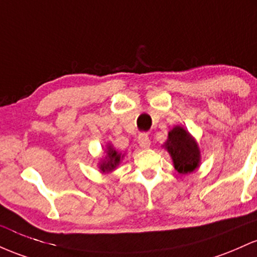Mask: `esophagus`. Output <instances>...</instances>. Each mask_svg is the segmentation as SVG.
Segmentation results:
<instances>
[{
	"label": "esophagus",
	"instance_id": "34e87169",
	"mask_svg": "<svg viewBox=\"0 0 257 257\" xmlns=\"http://www.w3.org/2000/svg\"><path fill=\"white\" fill-rule=\"evenodd\" d=\"M138 144H140L141 148H149L151 147V140L147 134H141L138 136Z\"/></svg>",
	"mask_w": 257,
	"mask_h": 257
}]
</instances>
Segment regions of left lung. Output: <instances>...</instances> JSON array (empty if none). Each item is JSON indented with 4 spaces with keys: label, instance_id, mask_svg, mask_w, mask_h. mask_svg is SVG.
<instances>
[{
    "label": "left lung",
    "instance_id": "8db88e82",
    "mask_svg": "<svg viewBox=\"0 0 257 257\" xmlns=\"http://www.w3.org/2000/svg\"><path fill=\"white\" fill-rule=\"evenodd\" d=\"M164 147L171 155L174 166L178 174H191L199 167L200 149L197 141L182 126H175L169 132Z\"/></svg>",
    "mask_w": 257,
    "mask_h": 257
}]
</instances>
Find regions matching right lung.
Wrapping results in <instances>:
<instances>
[{
    "label": "right lung",
    "mask_w": 257,
    "mask_h": 257,
    "mask_svg": "<svg viewBox=\"0 0 257 257\" xmlns=\"http://www.w3.org/2000/svg\"><path fill=\"white\" fill-rule=\"evenodd\" d=\"M105 158L99 163V170L105 174V172H111L114 169H116V166L119 165L121 159H122V155L121 153H117L113 148V146H108L105 149Z\"/></svg>",
    "instance_id": "1"
}]
</instances>
